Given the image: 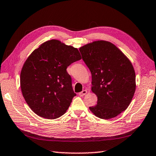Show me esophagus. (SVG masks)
Segmentation results:
<instances>
[{
	"mask_svg": "<svg viewBox=\"0 0 156 156\" xmlns=\"http://www.w3.org/2000/svg\"><path fill=\"white\" fill-rule=\"evenodd\" d=\"M87 93V90H83L82 91H81L80 93H79V95H80V97H82V96H84V95H85V94H86Z\"/></svg>",
	"mask_w": 156,
	"mask_h": 156,
	"instance_id": "1",
	"label": "esophagus"
}]
</instances>
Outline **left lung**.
Masks as SVG:
<instances>
[{"mask_svg":"<svg viewBox=\"0 0 156 156\" xmlns=\"http://www.w3.org/2000/svg\"><path fill=\"white\" fill-rule=\"evenodd\" d=\"M92 75L91 90L97 104L89 107L94 115L108 120L126 110L136 89V76L130 61L112 42L94 41L80 48Z\"/></svg>","mask_w":156,"mask_h":156,"instance_id":"obj_1","label":"left lung"}]
</instances>
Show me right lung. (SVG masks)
Wrapping results in <instances>:
<instances>
[{
	"label": "right lung",
	"instance_id": "add662e5",
	"mask_svg": "<svg viewBox=\"0 0 156 156\" xmlns=\"http://www.w3.org/2000/svg\"><path fill=\"white\" fill-rule=\"evenodd\" d=\"M78 50L58 40L42 43L27 57L21 69L20 86L23 98L39 116H62L76 95L67 68L81 59Z\"/></svg>",
	"mask_w": 156,
	"mask_h": 156
}]
</instances>
